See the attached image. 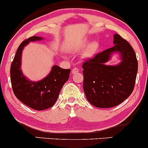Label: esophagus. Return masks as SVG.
Wrapping results in <instances>:
<instances>
[{"label": "esophagus", "instance_id": "esophagus-1", "mask_svg": "<svg viewBox=\"0 0 148 148\" xmlns=\"http://www.w3.org/2000/svg\"><path fill=\"white\" fill-rule=\"evenodd\" d=\"M79 72V69L76 68V67H75V68H74L72 70V74H76V73Z\"/></svg>", "mask_w": 148, "mask_h": 148}]
</instances>
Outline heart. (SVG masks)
<instances>
[{"mask_svg": "<svg viewBox=\"0 0 148 148\" xmlns=\"http://www.w3.org/2000/svg\"><path fill=\"white\" fill-rule=\"evenodd\" d=\"M88 43V41L87 40H85L84 41H83L79 45H78L77 47L74 49L75 51H79L80 49H82L83 48H84L87 44ZM99 43L97 42H93L88 47L87 49L86 50V51L84 52V57L85 58H92V56H94L95 54L96 53L98 49H99Z\"/></svg>", "mask_w": 148, "mask_h": 148, "instance_id": "b5f03b06", "label": "heart"}]
</instances>
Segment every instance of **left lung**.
<instances>
[{"label": "left lung", "instance_id": "left-lung-1", "mask_svg": "<svg viewBox=\"0 0 148 148\" xmlns=\"http://www.w3.org/2000/svg\"><path fill=\"white\" fill-rule=\"evenodd\" d=\"M114 46L85 60L82 65L84 90L86 99L97 108H111L121 103L134 90L138 61L134 49L118 34L113 36ZM118 52L122 61L106 66L111 54Z\"/></svg>", "mask_w": 148, "mask_h": 148}]
</instances>
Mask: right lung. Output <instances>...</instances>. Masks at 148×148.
I'll list each match as a JSON object with an SVG mask.
<instances>
[{
	"label": "right lung",
	"mask_w": 148,
	"mask_h": 148,
	"mask_svg": "<svg viewBox=\"0 0 148 148\" xmlns=\"http://www.w3.org/2000/svg\"><path fill=\"white\" fill-rule=\"evenodd\" d=\"M42 39L41 37L33 36L22 42L10 67L12 87L16 97L37 111H42L53 106L62 86L69 79L71 72L70 69H62L54 65L48 75L37 82H33L24 76L21 69L22 51L30 42Z\"/></svg>",
	"instance_id": "1"
}]
</instances>
